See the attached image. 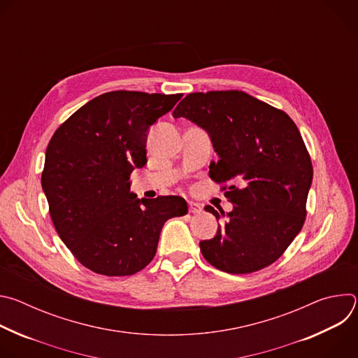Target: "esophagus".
<instances>
[{"mask_svg":"<svg viewBox=\"0 0 358 358\" xmlns=\"http://www.w3.org/2000/svg\"><path fill=\"white\" fill-rule=\"evenodd\" d=\"M188 210H189V213H192V214H199V213L202 211V206H201V203H198V202L189 201V202H188Z\"/></svg>","mask_w":358,"mask_h":358,"instance_id":"1","label":"esophagus"}]
</instances>
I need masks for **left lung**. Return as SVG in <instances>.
I'll return each instance as SVG.
<instances>
[{"instance_id": "obj_1", "label": "left lung", "mask_w": 358, "mask_h": 358, "mask_svg": "<svg viewBox=\"0 0 358 358\" xmlns=\"http://www.w3.org/2000/svg\"><path fill=\"white\" fill-rule=\"evenodd\" d=\"M203 129L218 155L210 164L217 182L231 181L234 203L201 252L227 273H250L273 264L300 232L313 180L310 156L294 122L245 92L187 94L173 112ZM217 221L225 214L211 206Z\"/></svg>"}]
</instances>
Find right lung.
<instances>
[{
	"label": "right lung",
	"instance_id": "1",
	"mask_svg": "<svg viewBox=\"0 0 358 358\" xmlns=\"http://www.w3.org/2000/svg\"><path fill=\"white\" fill-rule=\"evenodd\" d=\"M182 94L116 90L76 110L50 138L42 171L49 214L87 269L129 276L155 258L164 222L188 213L181 196L137 198L130 174L147 163L150 127Z\"/></svg>",
	"mask_w": 358,
	"mask_h": 358
}]
</instances>
